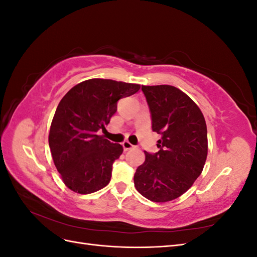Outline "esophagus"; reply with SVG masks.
<instances>
[{
  "label": "esophagus",
  "mask_w": 257,
  "mask_h": 257,
  "mask_svg": "<svg viewBox=\"0 0 257 257\" xmlns=\"http://www.w3.org/2000/svg\"><path fill=\"white\" fill-rule=\"evenodd\" d=\"M122 146H123V149H124V151H128V150L133 149V148H134V146L132 145L130 142H123Z\"/></svg>",
  "instance_id": "obj_1"
}]
</instances>
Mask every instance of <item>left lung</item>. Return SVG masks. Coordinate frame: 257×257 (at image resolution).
I'll return each instance as SVG.
<instances>
[{"label": "left lung", "mask_w": 257, "mask_h": 257, "mask_svg": "<svg viewBox=\"0 0 257 257\" xmlns=\"http://www.w3.org/2000/svg\"><path fill=\"white\" fill-rule=\"evenodd\" d=\"M151 112L152 130L161 134L159 151H145L134 183L143 196L165 203L181 196L203 172L208 154L203 112L184 92L173 85H142Z\"/></svg>", "instance_id": "obj_1"}]
</instances>
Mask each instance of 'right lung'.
<instances>
[{
  "label": "right lung",
  "mask_w": 257,
  "mask_h": 257,
  "mask_svg": "<svg viewBox=\"0 0 257 257\" xmlns=\"http://www.w3.org/2000/svg\"><path fill=\"white\" fill-rule=\"evenodd\" d=\"M139 89L136 83L94 78L76 84L61 99L48 141L54 165L69 190L90 194L109 183L123 147L97 132L110 122L118 100Z\"/></svg>",
  "instance_id": "obj_1"
}]
</instances>
